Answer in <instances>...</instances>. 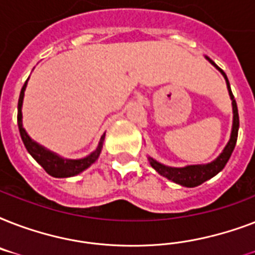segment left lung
<instances>
[{
	"mask_svg": "<svg viewBox=\"0 0 255 255\" xmlns=\"http://www.w3.org/2000/svg\"><path fill=\"white\" fill-rule=\"evenodd\" d=\"M206 59L224 75L226 81V86H228V91H229L230 99H232V106H233V127H232V133H230V139L226 144V147L224 148V151L221 152V155L218 156L217 159L213 160L212 163L208 164H198V165H188V167L182 168H173V167H167L164 164H160L159 161H156L152 157H148L149 164L155 170H157L161 176L167 177L168 180H172L176 184H180L182 186H188V188H193V186L201 185L202 182H205L206 180H209L213 176L221 172L224 167L228 163V160L230 159V156L233 153V149L237 143V136H238V128H240V118H238V108L236 99H234L233 92L230 88L229 81L226 74L214 63L210 58L206 57Z\"/></svg>",
	"mask_w": 255,
	"mask_h": 255,
	"instance_id": "8db88e82",
	"label": "left lung"
}]
</instances>
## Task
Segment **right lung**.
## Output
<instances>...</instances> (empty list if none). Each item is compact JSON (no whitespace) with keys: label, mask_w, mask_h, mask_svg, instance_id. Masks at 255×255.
<instances>
[{"label":"right lung","mask_w":255,"mask_h":255,"mask_svg":"<svg viewBox=\"0 0 255 255\" xmlns=\"http://www.w3.org/2000/svg\"><path fill=\"white\" fill-rule=\"evenodd\" d=\"M26 86H27V81L25 82V85L22 87L21 94H19V99H18V114H17V122H18V128H19V135L21 139L25 144L26 149L29 152L30 155L33 156V159L41 165L43 169L53 177H71V176H77L85 169H87L91 164H94L99 157L102 148H103V140L104 135L100 137L99 145L96 148L95 151L90 153L88 156L83 157V159L78 160H71V159H63L61 156H58L57 153L46 149L45 147H42L37 141H34L27 132L23 128L22 124V102H23V95H25Z\"/></svg>","instance_id":"obj_1"}]
</instances>
